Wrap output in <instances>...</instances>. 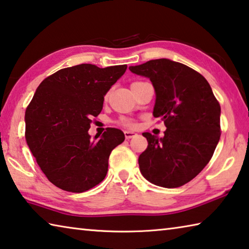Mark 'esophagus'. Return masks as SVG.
<instances>
[{"instance_id": "34e87169", "label": "esophagus", "mask_w": 249, "mask_h": 249, "mask_svg": "<svg viewBox=\"0 0 249 249\" xmlns=\"http://www.w3.org/2000/svg\"><path fill=\"white\" fill-rule=\"evenodd\" d=\"M124 135H125V138H126V140H130V138H134V137H136V136H137V134H136V133L130 132V130H125V132H124Z\"/></svg>"}]
</instances>
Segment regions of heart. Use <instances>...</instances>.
Listing matches in <instances>:
<instances>
[{"label": "heart", "mask_w": 249, "mask_h": 249, "mask_svg": "<svg viewBox=\"0 0 249 249\" xmlns=\"http://www.w3.org/2000/svg\"><path fill=\"white\" fill-rule=\"evenodd\" d=\"M138 83H141V82H134V83H132V86H130V87L136 86V84H138ZM105 98H107V95L105 96ZM119 124H121L122 126H124V127L132 128V127H134V126H135V122L133 120H129V119H121L119 121Z\"/></svg>", "instance_id": "b5f03b06"}]
</instances>
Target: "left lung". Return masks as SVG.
I'll return each mask as SVG.
<instances>
[{
    "label": "left lung",
    "mask_w": 249,
    "mask_h": 249,
    "mask_svg": "<svg viewBox=\"0 0 249 249\" xmlns=\"http://www.w3.org/2000/svg\"><path fill=\"white\" fill-rule=\"evenodd\" d=\"M129 70L153 82V114L167 127L162 138L142 133L148 146L138 158L142 175L159 187H181L212 158L221 136L220 103L203 75L180 62L155 59Z\"/></svg>",
    "instance_id": "1"
}]
</instances>
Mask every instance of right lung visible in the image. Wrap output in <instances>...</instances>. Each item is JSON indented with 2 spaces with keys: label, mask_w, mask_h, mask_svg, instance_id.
<instances>
[{
  "label": "right lung",
  "mask_w": 249,
  "mask_h": 249,
  "mask_svg": "<svg viewBox=\"0 0 249 249\" xmlns=\"http://www.w3.org/2000/svg\"><path fill=\"white\" fill-rule=\"evenodd\" d=\"M127 66L82 64L58 70L39 84L25 112V138L47 179L65 191L81 193L102 182L108 157L124 142L108 127L98 142L88 130L103 107L104 95Z\"/></svg>",
  "instance_id": "obj_1"
}]
</instances>
